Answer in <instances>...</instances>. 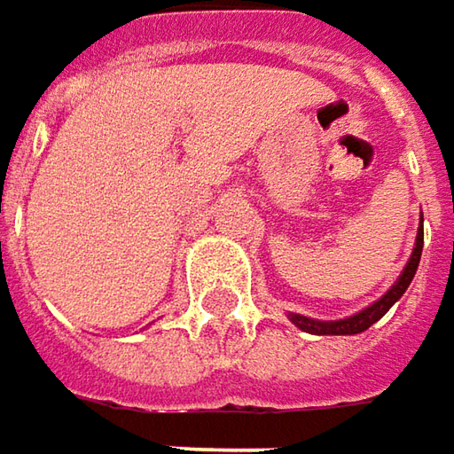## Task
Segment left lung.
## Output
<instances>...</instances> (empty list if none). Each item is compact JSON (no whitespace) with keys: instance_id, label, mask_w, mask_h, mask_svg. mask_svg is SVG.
<instances>
[{"instance_id":"left-lung-1","label":"left lung","mask_w":454,"mask_h":454,"mask_svg":"<svg viewBox=\"0 0 454 454\" xmlns=\"http://www.w3.org/2000/svg\"><path fill=\"white\" fill-rule=\"evenodd\" d=\"M422 247L424 231L422 226H419V231H417V241H414V251H411V256H409V262H406L402 277L391 285V289L386 292L381 300H376L373 305L365 307L361 312H356V315H350V317H343V320H315V317H305V315H297V312H289L286 317L300 327V330L312 333V335H356V333H364V330H368L373 323H379L396 300H402L406 286L411 285V279H414V274H417V266H419V259H422Z\"/></svg>"}]
</instances>
